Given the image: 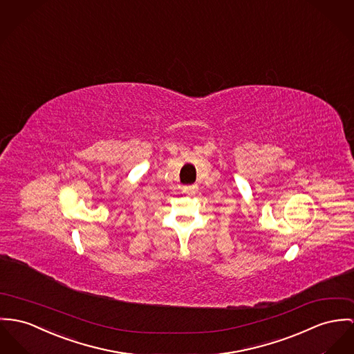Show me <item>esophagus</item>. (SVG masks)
<instances>
[{
  "label": "esophagus",
  "instance_id": "esophagus-1",
  "mask_svg": "<svg viewBox=\"0 0 354 354\" xmlns=\"http://www.w3.org/2000/svg\"><path fill=\"white\" fill-rule=\"evenodd\" d=\"M198 191V186L196 185H190V186H185L183 187V192L189 194V195H194Z\"/></svg>",
  "mask_w": 354,
  "mask_h": 354
}]
</instances>
